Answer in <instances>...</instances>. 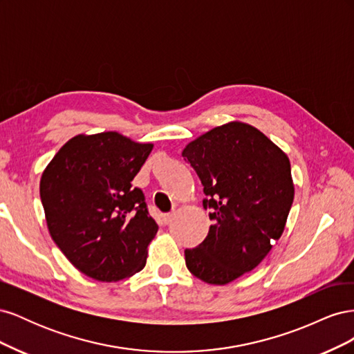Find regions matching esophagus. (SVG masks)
Wrapping results in <instances>:
<instances>
[{"label": "esophagus", "mask_w": 354, "mask_h": 354, "mask_svg": "<svg viewBox=\"0 0 354 354\" xmlns=\"http://www.w3.org/2000/svg\"><path fill=\"white\" fill-rule=\"evenodd\" d=\"M171 220H173V214H164V216H162L164 224H169Z\"/></svg>", "instance_id": "1"}]
</instances>
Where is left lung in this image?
<instances>
[{
	"instance_id": "left-lung-1",
	"label": "left lung",
	"mask_w": 354,
	"mask_h": 354,
	"mask_svg": "<svg viewBox=\"0 0 354 354\" xmlns=\"http://www.w3.org/2000/svg\"><path fill=\"white\" fill-rule=\"evenodd\" d=\"M181 155L196 171L214 221L202 243L185 250L186 266L203 282L226 285L255 269L281 238L294 201L291 164L243 122L212 128Z\"/></svg>"
}]
</instances>
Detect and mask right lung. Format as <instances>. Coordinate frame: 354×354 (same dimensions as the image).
Returning a JSON list of instances; mask_svg holds the SVG:
<instances>
[{"label": "right lung", "mask_w": 354, "mask_h": 354, "mask_svg": "<svg viewBox=\"0 0 354 354\" xmlns=\"http://www.w3.org/2000/svg\"><path fill=\"white\" fill-rule=\"evenodd\" d=\"M152 147L115 131L81 134L42 173L39 195L51 238L95 281H121L146 264L158 224L131 181Z\"/></svg>", "instance_id": "obj_1"}]
</instances>
